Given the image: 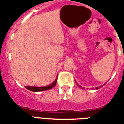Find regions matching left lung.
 <instances>
[{
  "mask_svg": "<svg viewBox=\"0 0 124 124\" xmlns=\"http://www.w3.org/2000/svg\"><path fill=\"white\" fill-rule=\"evenodd\" d=\"M76 84H77V86H78V87H80V88H82V89H83V88H84V87H81V86H79V84H78V83H77V82H76ZM102 86H103V85H102ZM102 86H100V87H102ZM96 89H99V88H98V87H96Z\"/></svg>",
  "mask_w": 124,
  "mask_h": 124,
  "instance_id": "1",
  "label": "left lung"
}]
</instances>
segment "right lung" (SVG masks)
I'll return each mask as SVG.
<instances>
[{"instance_id":"1","label":"right lung","mask_w":124,"mask_h":124,"mask_svg":"<svg viewBox=\"0 0 124 124\" xmlns=\"http://www.w3.org/2000/svg\"><path fill=\"white\" fill-rule=\"evenodd\" d=\"M57 78H58V76H57L56 78L54 80V81L53 83H51V84H50L49 86H43V87H35V86H25V88L27 89L28 90L31 91L33 92H39V91H46L50 89L52 87H54L56 85V83L57 82Z\"/></svg>"}]
</instances>
